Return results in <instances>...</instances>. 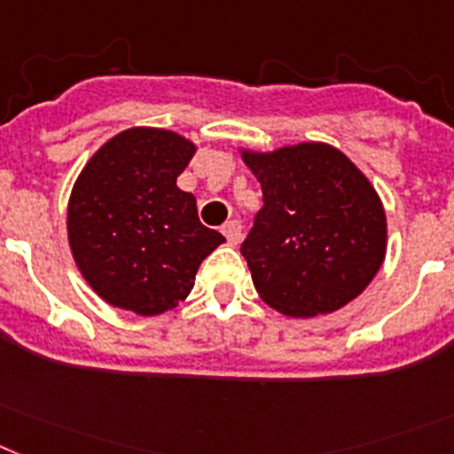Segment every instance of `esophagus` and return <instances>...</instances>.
Returning <instances> with one entry per match:
<instances>
[{"label": "esophagus", "mask_w": 454, "mask_h": 454, "mask_svg": "<svg viewBox=\"0 0 454 454\" xmlns=\"http://www.w3.org/2000/svg\"><path fill=\"white\" fill-rule=\"evenodd\" d=\"M223 235H226L228 245H239V239H242V223L238 219L228 221L226 226H223Z\"/></svg>", "instance_id": "1"}]
</instances>
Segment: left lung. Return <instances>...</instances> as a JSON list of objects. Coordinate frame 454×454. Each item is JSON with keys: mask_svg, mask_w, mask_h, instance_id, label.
<instances>
[{"mask_svg": "<svg viewBox=\"0 0 454 454\" xmlns=\"http://www.w3.org/2000/svg\"><path fill=\"white\" fill-rule=\"evenodd\" d=\"M239 154L262 189V209L242 245L262 302L311 318L356 300L387 249L386 209L367 175L314 140Z\"/></svg>", "mask_w": 454, "mask_h": 454, "instance_id": "8db88e82", "label": "left lung"}]
</instances>
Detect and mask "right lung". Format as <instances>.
<instances>
[{"label": "right lung", "instance_id": "add662e5", "mask_svg": "<svg viewBox=\"0 0 454 454\" xmlns=\"http://www.w3.org/2000/svg\"><path fill=\"white\" fill-rule=\"evenodd\" d=\"M196 143L133 127L104 143L71 189L68 247L82 279L117 309L159 316L192 293L200 262L226 238L198 219L177 177Z\"/></svg>", "mask_w": 454, "mask_h": 454}]
</instances>
